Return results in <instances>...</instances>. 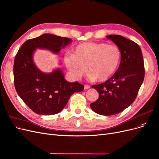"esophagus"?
I'll use <instances>...</instances> for the list:
<instances>
[{
    "label": "esophagus",
    "instance_id": "34e87169",
    "mask_svg": "<svg viewBox=\"0 0 159 159\" xmlns=\"http://www.w3.org/2000/svg\"><path fill=\"white\" fill-rule=\"evenodd\" d=\"M90 86L89 85H87V84H85L84 85V90H86V89H90Z\"/></svg>",
    "mask_w": 159,
    "mask_h": 159
}]
</instances>
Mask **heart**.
<instances>
[{
    "mask_svg": "<svg viewBox=\"0 0 159 159\" xmlns=\"http://www.w3.org/2000/svg\"><path fill=\"white\" fill-rule=\"evenodd\" d=\"M121 59V50L116 45L86 42L76 46L73 54H66L64 62L76 80L80 79L88 69L90 79L106 81L116 73Z\"/></svg>",
    "mask_w": 159,
    "mask_h": 159,
    "instance_id": "b5f03b06",
    "label": "heart"
}]
</instances>
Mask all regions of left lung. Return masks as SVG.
<instances>
[{"mask_svg":"<svg viewBox=\"0 0 159 159\" xmlns=\"http://www.w3.org/2000/svg\"><path fill=\"white\" fill-rule=\"evenodd\" d=\"M121 53L118 69L110 79L92 86L99 93V98L90 104L95 113L111 116L120 113L135 100L144 80L145 69L139 45L120 35H107Z\"/></svg>","mask_w":159,"mask_h":159,"instance_id":"left-lung-1","label":"left lung"}]
</instances>
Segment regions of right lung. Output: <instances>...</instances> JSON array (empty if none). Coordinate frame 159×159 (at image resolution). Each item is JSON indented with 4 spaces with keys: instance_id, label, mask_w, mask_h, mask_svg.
Instances as JSON below:
<instances>
[{
    "instance_id": "1",
    "label": "right lung",
    "mask_w": 159,
    "mask_h": 159,
    "mask_svg": "<svg viewBox=\"0 0 159 159\" xmlns=\"http://www.w3.org/2000/svg\"><path fill=\"white\" fill-rule=\"evenodd\" d=\"M71 42L69 38L44 34L27 40L18 50L14 63L15 88L19 96L35 114H57L64 108L71 95L83 91V84L66 80L60 68L51 73H43L34 61L36 49H46L59 54Z\"/></svg>"
}]
</instances>
